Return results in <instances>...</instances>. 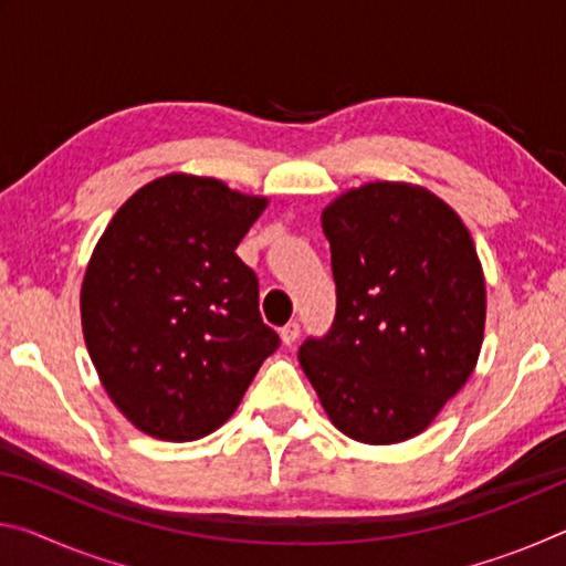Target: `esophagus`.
I'll list each match as a JSON object with an SVG mask.
<instances>
[{
	"label": "esophagus",
	"mask_w": 566,
	"mask_h": 566,
	"mask_svg": "<svg viewBox=\"0 0 566 566\" xmlns=\"http://www.w3.org/2000/svg\"><path fill=\"white\" fill-rule=\"evenodd\" d=\"M300 324L296 322H290V324H284V327L280 329V337H282V344H286V347H292V344L300 339Z\"/></svg>",
	"instance_id": "34e87169"
}]
</instances>
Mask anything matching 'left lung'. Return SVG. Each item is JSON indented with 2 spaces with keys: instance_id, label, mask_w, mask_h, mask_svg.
I'll use <instances>...</instances> for the list:
<instances>
[{
  "instance_id": "8db88e82",
  "label": "left lung",
  "mask_w": 566,
  "mask_h": 566,
  "mask_svg": "<svg viewBox=\"0 0 566 566\" xmlns=\"http://www.w3.org/2000/svg\"><path fill=\"white\" fill-rule=\"evenodd\" d=\"M337 314L300 364L332 424L397 444L467 385L484 339L486 286L452 207L407 181H369L324 207Z\"/></svg>"
}]
</instances>
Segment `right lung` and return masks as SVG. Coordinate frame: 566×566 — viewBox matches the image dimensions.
Instances as JSON below:
<instances>
[{"instance_id": "right-lung-1", "label": "right lung", "mask_w": 566, "mask_h": 566, "mask_svg": "<svg viewBox=\"0 0 566 566\" xmlns=\"http://www.w3.org/2000/svg\"><path fill=\"white\" fill-rule=\"evenodd\" d=\"M270 199L214 177L167 175L124 202L82 282V332L124 417L195 442L234 415L280 337L234 249Z\"/></svg>"}]
</instances>
